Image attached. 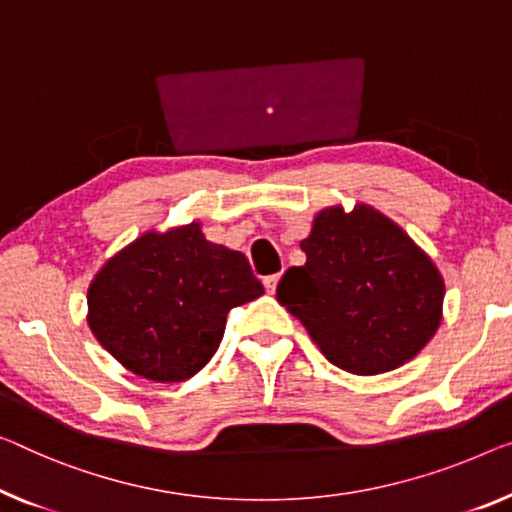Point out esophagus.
I'll list each match as a JSON object with an SVG mask.
<instances>
[{"instance_id":"obj_1","label":"esophagus","mask_w":512,"mask_h":512,"mask_svg":"<svg viewBox=\"0 0 512 512\" xmlns=\"http://www.w3.org/2000/svg\"><path fill=\"white\" fill-rule=\"evenodd\" d=\"M278 280H280V273H273V276H266L264 278V287H266V292H276V287H278Z\"/></svg>"}]
</instances>
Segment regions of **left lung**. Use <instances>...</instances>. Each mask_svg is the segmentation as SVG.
Returning <instances> with one entry per match:
<instances>
[{
    "label": "left lung",
    "instance_id": "obj_1",
    "mask_svg": "<svg viewBox=\"0 0 512 512\" xmlns=\"http://www.w3.org/2000/svg\"><path fill=\"white\" fill-rule=\"evenodd\" d=\"M303 266L276 299L340 370L381 375L411 361L439 329L444 278L393 220L368 204L319 211Z\"/></svg>",
    "mask_w": 512,
    "mask_h": 512
}]
</instances>
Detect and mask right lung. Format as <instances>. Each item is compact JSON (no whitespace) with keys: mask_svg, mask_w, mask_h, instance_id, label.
Returning a JSON list of instances; mask_svg holds the SVG:
<instances>
[{"mask_svg":"<svg viewBox=\"0 0 512 512\" xmlns=\"http://www.w3.org/2000/svg\"><path fill=\"white\" fill-rule=\"evenodd\" d=\"M264 294L248 259L200 223L144 232L91 280L89 329L133 375L190 379L223 340L227 312Z\"/></svg>","mask_w":512,"mask_h":512,"instance_id":"obj_1","label":"right lung"}]
</instances>
